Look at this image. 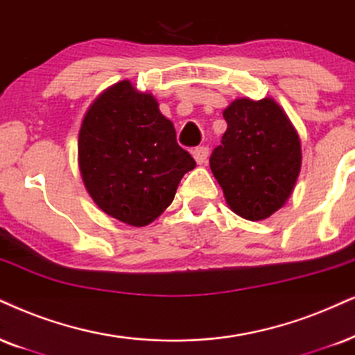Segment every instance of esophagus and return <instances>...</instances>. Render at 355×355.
I'll use <instances>...</instances> for the list:
<instances>
[{
	"label": "esophagus",
	"instance_id": "1",
	"mask_svg": "<svg viewBox=\"0 0 355 355\" xmlns=\"http://www.w3.org/2000/svg\"><path fill=\"white\" fill-rule=\"evenodd\" d=\"M208 154H209V149L208 147L201 146V147H196L195 150H193V157H195L196 164H205L206 159H208Z\"/></svg>",
	"mask_w": 355,
	"mask_h": 355
}]
</instances>
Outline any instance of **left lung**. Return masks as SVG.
Listing matches in <instances>:
<instances>
[{
	"label": "left lung",
	"mask_w": 355,
	"mask_h": 355,
	"mask_svg": "<svg viewBox=\"0 0 355 355\" xmlns=\"http://www.w3.org/2000/svg\"><path fill=\"white\" fill-rule=\"evenodd\" d=\"M227 123L209 167L230 208L260 221L285 205L302 168V146L282 107L270 98H242L224 110Z\"/></svg>",
	"instance_id": "obj_1"
}]
</instances>
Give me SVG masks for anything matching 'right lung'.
<instances>
[{"label":"right lung","mask_w":355,"mask_h":355,"mask_svg":"<svg viewBox=\"0 0 355 355\" xmlns=\"http://www.w3.org/2000/svg\"><path fill=\"white\" fill-rule=\"evenodd\" d=\"M78 162L93 201L131 226L159 218L183 175L196 167L155 98L125 80L88 110L78 136Z\"/></svg>","instance_id":"add662e5"}]
</instances>
